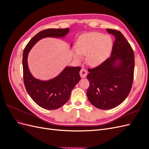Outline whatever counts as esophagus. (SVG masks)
<instances>
[{
	"mask_svg": "<svg viewBox=\"0 0 149 149\" xmlns=\"http://www.w3.org/2000/svg\"><path fill=\"white\" fill-rule=\"evenodd\" d=\"M79 74H80L81 77L85 78L88 74V71H87V70H86L85 68H82L81 69V70L79 71Z\"/></svg>",
	"mask_w": 149,
	"mask_h": 149,
	"instance_id": "obj_1",
	"label": "esophagus"
}]
</instances>
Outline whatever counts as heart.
I'll return each mask as SVG.
<instances>
[{"instance_id": "b5f03b06", "label": "heart", "mask_w": 149, "mask_h": 149, "mask_svg": "<svg viewBox=\"0 0 149 149\" xmlns=\"http://www.w3.org/2000/svg\"><path fill=\"white\" fill-rule=\"evenodd\" d=\"M78 49L74 56L80 60L82 55H86V61L89 65L96 66L104 61L111 53L112 42L109 36L101 33L92 32L83 35L78 43Z\"/></svg>"}]
</instances>
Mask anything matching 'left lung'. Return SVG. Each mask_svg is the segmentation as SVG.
I'll list each match as a JSON object with an SVG mask.
<instances>
[{"label":"left lung","instance_id":"1","mask_svg":"<svg viewBox=\"0 0 149 149\" xmlns=\"http://www.w3.org/2000/svg\"><path fill=\"white\" fill-rule=\"evenodd\" d=\"M115 41L111 55L93 68H88L86 78L89 81L87 91L88 100L100 109H111L119 106L131 90L134 73L133 49L119 30L107 29ZM119 60L120 65L115 63Z\"/></svg>","mask_w":149,"mask_h":149}]
</instances>
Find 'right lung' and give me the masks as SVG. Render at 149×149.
Returning a JSON list of instances; mask_svg holds the SVG:
<instances>
[{
    "instance_id": "right-lung-1",
    "label": "right lung",
    "mask_w": 149,
    "mask_h": 149,
    "mask_svg": "<svg viewBox=\"0 0 149 149\" xmlns=\"http://www.w3.org/2000/svg\"><path fill=\"white\" fill-rule=\"evenodd\" d=\"M70 29H48L40 31L26 45L23 53L24 82L26 91L34 102L43 109H56L68 101L71 92L81 79V68L68 66L60 74L51 80L43 81L35 79L31 74L27 64L30 49L38 40L45 37H63Z\"/></svg>"
}]
</instances>
